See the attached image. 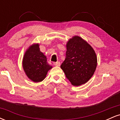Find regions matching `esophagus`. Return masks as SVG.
<instances>
[{"mask_svg": "<svg viewBox=\"0 0 120 120\" xmlns=\"http://www.w3.org/2000/svg\"><path fill=\"white\" fill-rule=\"evenodd\" d=\"M53 64H54V65L57 66V67H59V66L60 65V63L59 61L55 62V63H53Z\"/></svg>", "mask_w": 120, "mask_h": 120, "instance_id": "34e87169", "label": "esophagus"}]
</instances>
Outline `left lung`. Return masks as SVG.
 I'll return each mask as SVG.
<instances>
[{
  "label": "left lung",
  "mask_w": 120,
  "mask_h": 120,
  "mask_svg": "<svg viewBox=\"0 0 120 120\" xmlns=\"http://www.w3.org/2000/svg\"><path fill=\"white\" fill-rule=\"evenodd\" d=\"M66 47V57L60 67L71 85L80 86L86 83L95 71L96 53L85 40L77 35L69 39Z\"/></svg>",
  "instance_id": "left-lung-1"
}]
</instances>
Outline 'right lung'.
Masks as SVG:
<instances>
[{"instance_id":"1","label":"right lung","mask_w":120,"mask_h":120,"mask_svg":"<svg viewBox=\"0 0 120 120\" xmlns=\"http://www.w3.org/2000/svg\"><path fill=\"white\" fill-rule=\"evenodd\" d=\"M47 61L46 56L40 51L39 43L29 47L22 59V67L27 77L34 82L43 80L52 68Z\"/></svg>"}]
</instances>
